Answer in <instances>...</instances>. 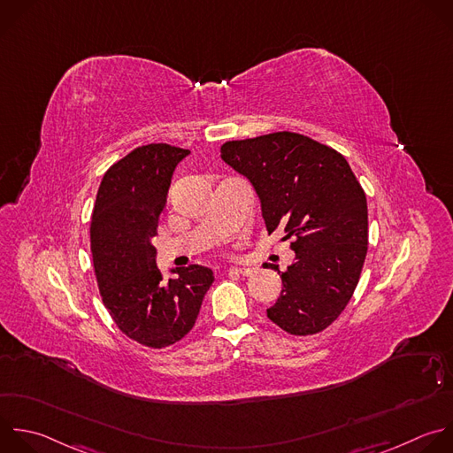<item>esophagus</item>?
Segmentation results:
<instances>
[{"mask_svg":"<svg viewBox=\"0 0 453 453\" xmlns=\"http://www.w3.org/2000/svg\"><path fill=\"white\" fill-rule=\"evenodd\" d=\"M227 272H229V273H238V275L249 277V275L254 273V268H247V266H231Z\"/></svg>","mask_w":453,"mask_h":453,"instance_id":"esophagus-1","label":"esophagus"}]
</instances>
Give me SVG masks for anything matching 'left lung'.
Segmentation results:
<instances>
[{
	"mask_svg": "<svg viewBox=\"0 0 453 453\" xmlns=\"http://www.w3.org/2000/svg\"><path fill=\"white\" fill-rule=\"evenodd\" d=\"M222 160L254 187L268 234L282 227L295 261L266 317L293 336L327 329L347 308L368 250L366 196L338 150L277 131L231 140Z\"/></svg>",
	"mask_w": 453,
	"mask_h": 453,
	"instance_id": "obj_1",
	"label": "left lung"
}]
</instances>
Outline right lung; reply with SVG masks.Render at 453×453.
Returning a JSON list of instances; mask_svg holds the SVG:
<instances>
[{"label": "right lung", "instance_id": "add662e5", "mask_svg": "<svg viewBox=\"0 0 453 453\" xmlns=\"http://www.w3.org/2000/svg\"><path fill=\"white\" fill-rule=\"evenodd\" d=\"M187 155L188 149L169 143L133 149L104 173L90 220L103 304L127 338L149 349L174 345L192 331L215 280L201 265L176 268L178 275L165 280L150 243L174 169Z\"/></svg>", "mask_w": 453, "mask_h": 453}]
</instances>
